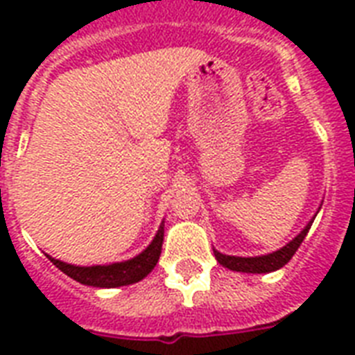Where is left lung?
Returning <instances> with one entry per match:
<instances>
[{"label":"left lung","instance_id":"obj_1","mask_svg":"<svg viewBox=\"0 0 355 355\" xmlns=\"http://www.w3.org/2000/svg\"><path fill=\"white\" fill-rule=\"evenodd\" d=\"M311 223L313 219L308 223V227L304 228L302 232L298 234L291 243H287L286 247H282L280 250H276L272 254H267V256H256V258H239V256H227V254H221L214 250L217 261L223 265V267H228L230 270H239V272H270V270H276L284 267V265L289 261V259L295 256V252L300 247V243L304 241V237L308 236L309 228H311Z\"/></svg>","mask_w":355,"mask_h":355}]
</instances>
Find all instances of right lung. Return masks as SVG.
Masks as SVG:
<instances>
[{"label": "right lung", "instance_id": "1", "mask_svg": "<svg viewBox=\"0 0 355 355\" xmlns=\"http://www.w3.org/2000/svg\"><path fill=\"white\" fill-rule=\"evenodd\" d=\"M162 241H164V225L156 232L153 243L145 248L144 252L136 256V258L128 259V261H121V263L79 267V265L64 263V261L51 258V256H47V258L51 259L53 265H57L58 269L66 272L69 278L79 282V284L94 287H119L139 282L155 269V265L160 259Z\"/></svg>", "mask_w": 355, "mask_h": 355}]
</instances>
